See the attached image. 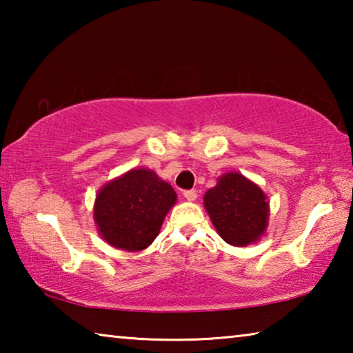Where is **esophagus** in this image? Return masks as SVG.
I'll list each match as a JSON object with an SVG mask.
<instances>
[{
  "label": "esophagus",
  "mask_w": 353,
  "mask_h": 353,
  "mask_svg": "<svg viewBox=\"0 0 353 353\" xmlns=\"http://www.w3.org/2000/svg\"><path fill=\"white\" fill-rule=\"evenodd\" d=\"M183 198L187 201H194L196 198H198V191H196V190H185L183 191Z\"/></svg>",
  "instance_id": "34e87169"
}]
</instances>
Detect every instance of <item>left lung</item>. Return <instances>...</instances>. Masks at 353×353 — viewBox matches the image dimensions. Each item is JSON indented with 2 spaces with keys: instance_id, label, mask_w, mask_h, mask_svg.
Listing matches in <instances>:
<instances>
[{
  "instance_id": "1",
  "label": "left lung",
  "mask_w": 353,
  "mask_h": 353,
  "mask_svg": "<svg viewBox=\"0 0 353 353\" xmlns=\"http://www.w3.org/2000/svg\"><path fill=\"white\" fill-rule=\"evenodd\" d=\"M214 229L232 246H248L265 235L270 202L259 185L240 172H227L204 196Z\"/></svg>"
}]
</instances>
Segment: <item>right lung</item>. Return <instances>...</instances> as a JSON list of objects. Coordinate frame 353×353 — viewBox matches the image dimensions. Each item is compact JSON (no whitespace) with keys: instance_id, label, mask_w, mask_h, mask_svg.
<instances>
[{"instance_id":"add662e5","label":"right lung","mask_w":353,"mask_h":353,"mask_svg":"<svg viewBox=\"0 0 353 353\" xmlns=\"http://www.w3.org/2000/svg\"><path fill=\"white\" fill-rule=\"evenodd\" d=\"M176 201V191L154 171L130 170L98 191L94 223L110 246L139 252L157 238Z\"/></svg>"}]
</instances>
